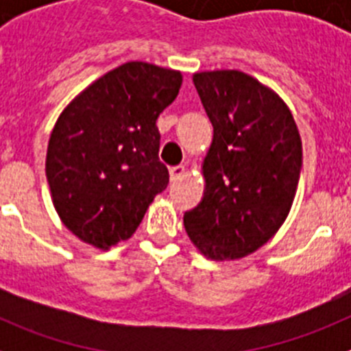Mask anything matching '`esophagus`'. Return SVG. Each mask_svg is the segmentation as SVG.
<instances>
[{
	"label": "esophagus",
	"mask_w": 351,
	"mask_h": 351,
	"mask_svg": "<svg viewBox=\"0 0 351 351\" xmlns=\"http://www.w3.org/2000/svg\"><path fill=\"white\" fill-rule=\"evenodd\" d=\"M184 167H172V169H170V181L172 182H176V181H179V179L182 178V176H184Z\"/></svg>",
	"instance_id": "34e87169"
}]
</instances>
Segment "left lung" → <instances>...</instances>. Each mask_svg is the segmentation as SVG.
<instances>
[{
	"instance_id": "obj_1",
	"label": "left lung",
	"mask_w": 351,
	"mask_h": 351,
	"mask_svg": "<svg viewBox=\"0 0 351 351\" xmlns=\"http://www.w3.org/2000/svg\"><path fill=\"white\" fill-rule=\"evenodd\" d=\"M213 125L202 161L204 197L184 214L186 234L214 262L241 260L281 228L295 198L302 142L274 89L239 70L193 73Z\"/></svg>"
}]
</instances>
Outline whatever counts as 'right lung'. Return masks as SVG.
<instances>
[{"mask_svg": "<svg viewBox=\"0 0 351 351\" xmlns=\"http://www.w3.org/2000/svg\"><path fill=\"white\" fill-rule=\"evenodd\" d=\"M181 84L179 70L130 61L93 80L60 114L45 176L56 213L82 243L105 251L128 241L167 188L156 121Z\"/></svg>", "mask_w": 351, "mask_h": 351, "instance_id": "obj_1", "label": "right lung"}]
</instances>
